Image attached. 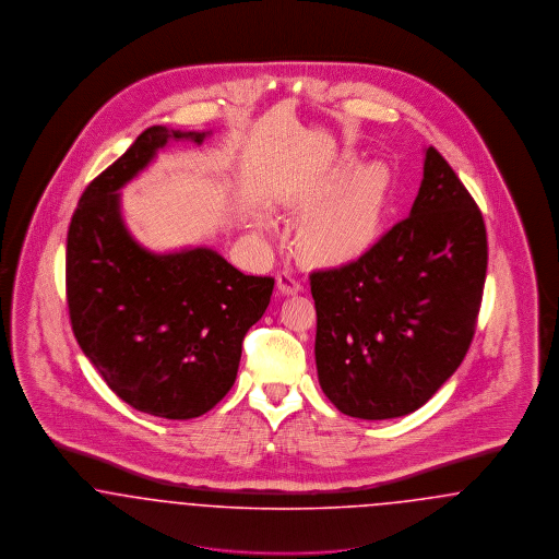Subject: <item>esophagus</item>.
I'll return each mask as SVG.
<instances>
[{
	"instance_id": "esophagus-1",
	"label": "esophagus",
	"mask_w": 559,
	"mask_h": 559,
	"mask_svg": "<svg viewBox=\"0 0 559 559\" xmlns=\"http://www.w3.org/2000/svg\"><path fill=\"white\" fill-rule=\"evenodd\" d=\"M276 289L281 295H295V293L301 292V285L295 281V276L289 272H281L276 276Z\"/></svg>"
}]
</instances>
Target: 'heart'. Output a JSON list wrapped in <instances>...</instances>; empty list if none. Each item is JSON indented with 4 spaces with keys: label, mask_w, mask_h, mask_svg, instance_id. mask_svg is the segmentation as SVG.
<instances>
[{
    "label": "heart",
    "mask_w": 559,
    "mask_h": 559,
    "mask_svg": "<svg viewBox=\"0 0 559 559\" xmlns=\"http://www.w3.org/2000/svg\"><path fill=\"white\" fill-rule=\"evenodd\" d=\"M354 165L352 159L342 160L289 201L293 212H314L299 230V249L314 266L352 264L381 235L392 171L377 160L352 175Z\"/></svg>",
    "instance_id": "b5f03b06"
}]
</instances>
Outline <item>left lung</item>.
<instances>
[{
    "instance_id": "obj_1",
    "label": "left lung",
    "mask_w": 559,
    "mask_h": 559,
    "mask_svg": "<svg viewBox=\"0 0 559 559\" xmlns=\"http://www.w3.org/2000/svg\"><path fill=\"white\" fill-rule=\"evenodd\" d=\"M486 264L478 205L429 146L408 217L360 260L310 276L326 399L369 421L424 406L469 349Z\"/></svg>"
}]
</instances>
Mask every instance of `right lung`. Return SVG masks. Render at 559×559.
<instances>
[{
    "mask_svg": "<svg viewBox=\"0 0 559 559\" xmlns=\"http://www.w3.org/2000/svg\"><path fill=\"white\" fill-rule=\"evenodd\" d=\"M210 133L144 130L85 188L67 237L78 344L119 399L163 419L201 417L228 394L245 333L274 289V278L242 274L212 247L157 253L126 226L119 190L169 140L201 144Z\"/></svg>",
    "mask_w": 559,
    "mask_h": 559,
    "instance_id": "obj_1",
    "label": "right lung"
}]
</instances>
